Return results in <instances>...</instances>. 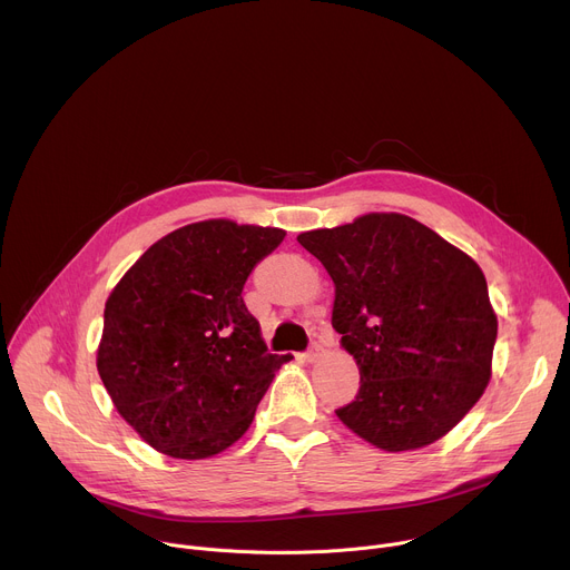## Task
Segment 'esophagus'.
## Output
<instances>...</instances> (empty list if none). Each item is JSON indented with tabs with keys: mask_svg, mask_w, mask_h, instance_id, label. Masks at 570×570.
I'll use <instances>...</instances> for the list:
<instances>
[{
	"mask_svg": "<svg viewBox=\"0 0 570 570\" xmlns=\"http://www.w3.org/2000/svg\"><path fill=\"white\" fill-rule=\"evenodd\" d=\"M322 352H324V347H322L317 341H313V343H311V347L306 350L304 358H306V361H315V358H317Z\"/></svg>",
	"mask_w": 570,
	"mask_h": 570,
	"instance_id": "34e87169",
	"label": "esophagus"
}]
</instances>
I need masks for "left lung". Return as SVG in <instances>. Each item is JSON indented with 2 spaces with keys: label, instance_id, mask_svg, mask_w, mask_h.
Segmentation results:
<instances>
[{
  "label": "left lung",
  "instance_id": "obj_1",
  "mask_svg": "<svg viewBox=\"0 0 570 570\" xmlns=\"http://www.w3.org/2000/svg\"><path fill=\"white\" fill-rule=\"evenodd\" d=\"M334 279V330L361 385L341 422L385 451L446 435L492 376L499 322L478 264L403 214L297 236Z\"/></svg>",
  "mask_w": 570,
  "mask_h": 570
}]
</instances>
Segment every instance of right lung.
Wrapping results in <instances>:
<instances>
[{"label":"right lung","mask_w":570,"mask_h":570,"mask_svg":"<svg viewBox=\"0 0 570 570\" xmlns=\"http://www.w3.org/2000/svg\"><path fill=\"white\" fill-rule=\"evenodd\" d=\"M286 232L203 220L135 262L106 302L99 376L119 415L159 453L200 460L255 420L291 354H268L243 286Z\"/></svg>","instance_id":"right-lung-1"}]
</instances>
